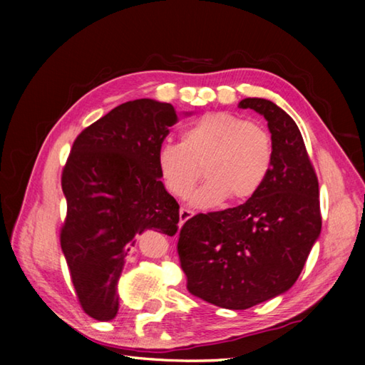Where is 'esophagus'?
<instances>
[{
  "label": "esophagus",
  "instance_id": "34e87169",
  "mask_svg": "<svg viewBox=\"0 0 365 365\" xmlns=\"http://www.w3.org/2000/svg\"><path fill=\"white\" fill-rule=\"evenodd\" d=\"M193 211H190V209H187V207H182L180 209V222L183 224V222H187L188 219H191L193 217Z\"/></svg>",
  "mask_w": 365,
  "mask_h": 365
}]
</instances>
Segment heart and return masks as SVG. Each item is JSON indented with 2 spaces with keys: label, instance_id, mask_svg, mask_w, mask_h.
I'll use <instances>...</instances> for the list:
<instances>
[{
  "label": "heart",
  "instance_id": "b5f03b06",
  "mask_svg": "<svg viewBox=\"0 0 365 365\" xmlns=\"http://www.w3.org/2000/svg\"><path fill=\"white\" fill-rule=\"evenodd\" d=\"M274 140L262 123L214 110L197 117L180 133V143H165L158 153V169L170 195L191 205L212 207L228 197L243 202L262 188L274 164Z\"/></svg>",
  "mask_w": 365,
  "mask_h": 365
}]
</instances>
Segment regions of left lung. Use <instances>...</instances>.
Listing matches in <instances>:
<instances>
[{
    "label": "left lung",
    "instance_id": "1",
    "mask_svg": "<svg viewBox=\"0 0 365 365\" xmlns=\"http://www.w3.org/2000/svg\"><path fill=\"white\" fill-rule=\"evenodd\" d=\"M238 108L267 120L275 151L267 180L243 205L188 219L177 243L188 292L233 311L288 292L322 228L317 175L298 125L262 98Z\"/></svg>",
    "mask_w": 365,
    "mask_h": 365
}]
</instances>
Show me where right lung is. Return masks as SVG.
I'll use <instances>...</instances> for the list:
<instances>
[{"mask_svg": "<svg viewBox=\"0 0 365 365\" xmlns=\"http://www.w3.org/2000/svg\"><path fill=\"white\" fill-rule=\"evenodd\" d=\"M177 120L169 103L127 101L86 127L67 158L61 248L80 306L101 322L119 311L117 282L135 235L178 230V202L158 169V153Z\"/></svg>", "mask_w": 365, "mask_h": 365, "instance_id": "right-lung-1", "label": "right lung"}]
</instances>
